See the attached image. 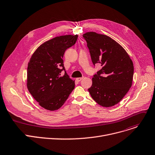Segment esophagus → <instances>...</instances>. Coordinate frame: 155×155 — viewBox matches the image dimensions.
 I'll return each instance as SVG.
<instances>
[{
	"mask_svg": "<svg viewBox=\"0 0 155 155\" xmlns=\"http://www.w3.org/2000/svg\"><path fill=\"white\" fill-rule=\"evenodd\" d=\"M83 78H84V77H79V78H77V80L78 81H80Z\"/></svg>",
	"mask_w": 155,
	"mask_h": 155,
	"instance_id": "esophagus-1",
	"label": "esophagus"
}]
</instances>
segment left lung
I'll return each instance as SVG.
<instances>
[{
  "label": "left lung",
  "mask_w": 155,
  "mask_h": 155,
  "mask_svg": "<svg viewBox=\"0 0 155 155\" xmlns=\"http://www.w3.org/2000/svg\"><path fill=\"white\" fill-rule=\"evenodd\" d=\"M92 63L101 68L92 78L88 88L91 98L104 107L115 105L125 97L132 85L133 61L123 48L110 37L95 32L83 35Z\"/></svg>",
  "instance_id": "8db88e82"
}]
</instances>
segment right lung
Instances as JSON below:
<instances>
[{"label": "right lung", "instance_id": "right-lung-1", "mask_svg": "<svg viewBox=\"0 0 155 155\" xmlns=\"http://www.w3.org/2000/svg\"><path fill=\"white\" fill-rule=\"evenodd\" d=\"M78 35L55 37L41 45L28 64L27 88L39 105L54 111L62 106L75 88V82L65 71V50L77 42ZM65 71L64 76L61 72Z\"/></svg>", "mask_w": 155, "mask_h": 155}]
</instances>
